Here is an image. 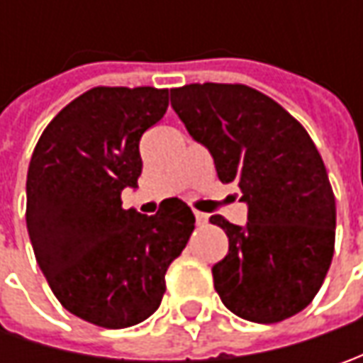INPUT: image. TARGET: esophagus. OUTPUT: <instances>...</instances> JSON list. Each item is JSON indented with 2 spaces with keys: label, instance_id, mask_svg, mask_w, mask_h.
Masks as SVG:
<instances>
[{
  "label": "esophagus",
  "instance_id": "1",
  "mask_svg": "<svg viewBox=\"0 0 363 363\" xmlns=\"http://www.w3.org/2000/svg\"><path fill=\"white\" fill-rule=\"evenodd\" d=\"M194 216H196L198 226H203V224L208 222V214H203V212H200V210H194Z\"/></svg>",
  "mask_w": 363,
  "mask_h": 363
}]
</instances>
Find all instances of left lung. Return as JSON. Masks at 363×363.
Returning <instances> with one entry per match:
<instances>
[{"label": "left lung", "mask_w": 363, "mask_h": 363, "mask_svg": "<svg viewBox=\"0 0 363 363\" xmlns=\"http://www.w3.org/2000/svg\"><path fill=\"white\" fill-rule=\"evenodd\" d=\"M172 106L189 135L210 149L220 182L248 203L212 267L214 289L232 313L279 323L303 311L321 289L335 246V196L309 133L271 96L246 84H186Z\"/></svg>", "instance_id": "8db88e82"}]
</instances>
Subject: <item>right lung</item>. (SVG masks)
Here are the masks:
<instances>
[{
    "mask_svg": "<svg viewBox=\"0 0 363 363\" xmlns=\"http://www.w3.org/2000/svg\"><path fill=\"white\" fill-rule=\"evenodd\" d=\"M169 105L167 89L94 86L50 121L26 182L35 260L66 311L106 329L145 321L196 218L182 200L155 216L125 210L143 169L139 141Z\"/></svg>",
    "mask_w": 363,
    "mask_h": 363,
    "instance_id": "obj_1",
    "label": "right lung"
}]
</instances>
